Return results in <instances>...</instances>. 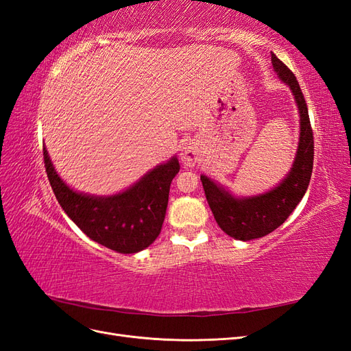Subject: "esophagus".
I'll return each instance as SVG.
<instances>
[{
    "instance_id": "34e87169",
    "label": "esophagus",
    "mask_w": 351,
    "mask_h": 351,
    "mask_svg": "<svg viewBox=\"0 0 351 351\" xmlns=\"http://www.w3.org/2000/svg\"><path fill=\"white\" fill-rule=\"evenodd\" d=\"M202 156V149L197 142H187L184 143L182 154H180V159L186 167H195Z\"/></svg>"
}]
</instances>
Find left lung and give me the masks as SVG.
<instances>
[{"label":"left lung","mask_w":351,"mask_h":351,"mask_svg":"<svg viewBox=\"0 0 351 351\" xmlns=\"http://www.w3.org/2000/svg\"><path fill=\"white\" fill-rule=\"evenodd\" d=\"M271 62L280 80L290 88L300 114L299 146L289 174L268 192L253 196H234L227 187L200 176L217 224L226 234L241 241L269 234L290 217L306 193L313 168V132L299 82L275 54L271 56Z\"/></svg>","instance_id":"8db88e82"}]
</instances>
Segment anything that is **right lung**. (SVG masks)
Returning a JSON list of instances; mask_svg holds the SVG:
<instances>
[{
  "label": "right lung",
  "mask_w": 351,
  "mask_h": 351,
  "mask_svg": "<svg viewBox=\"0 0 351 351\" xmlns=\"http://www.w3.org/2000/svg\"><path fill=\"white\" fill-rule=\"evenodd\" d=\"M44 161L51 187L62 210L93 241L130 254L149 247L159 236L169 186L180 171L177 156L156 165L123 192L110 196L73 190L56 171L45 146Z\"/></svg>",
  "instance_id": "1"
}]
</instances>
